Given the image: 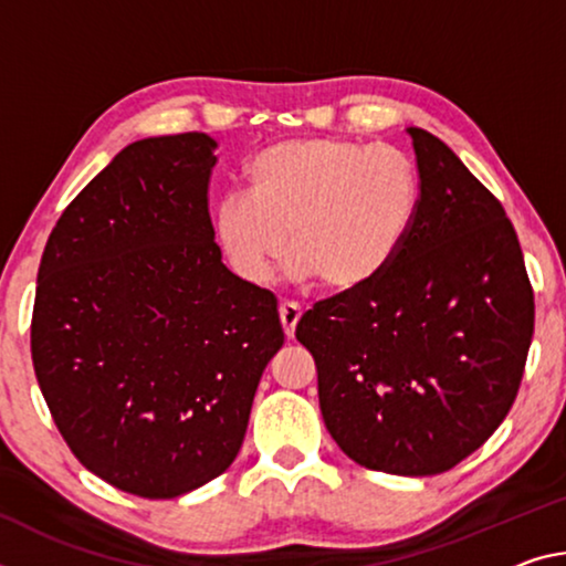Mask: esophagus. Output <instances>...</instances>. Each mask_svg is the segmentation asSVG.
I'll return each instance as SVG.
<instances>
[{"instance_id":"obj_1","label":"esophagus","mask_w":566,"mask_h":566,"mask_svg":"<svg viewBox=\"0 0 566 566\" xmlns=\"http://www.w3.org/2000/svg\"><path fill=\"white\" fill-rule=\"evenodd\" d=\"M302 317V307L297 302H282L280 304V319L284 327L286 337H294V329H297V322Z\"/></svg>"}]
</instances>
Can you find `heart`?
<instances>
[{
  "label": "heart",
  "mask_w": 566,
  "mask_h": 566,
  "mask_svg": "<svg viewBox=\"0 0 566 566\" xmlns=\"http://www.w3.org/2000/svg\"><path fill=\"white\" fill-rule=\"evenodd\" d=\"M247 193L213 209V239L249 282H264L292 244V272L353 292L390 266L420 209V176L392 146L302 138L249 160Z\"/></svg>",
  "instance_id": "heart-1"
}]
</instances>
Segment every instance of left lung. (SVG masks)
Segmentation results:
<instances>
[{"label":"left lung","mask_w":566,"mask_h":566,"mask_svg":"<svg viewBox=\"0 0 566 566\" xmlns=\"http://www.w3.org/2000/svg\"><path fill=\"white\" fill-rule=\"evenodd\" d=\"M420 209L378 280L304 312L319 410L365 469L436 476L489 441L516 400L534 292L516 231L441 138L408 128Z\"/></svg>","instance_id":"1"}]
</instances>
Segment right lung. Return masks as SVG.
<instances>
[{
  "mask_svg": "<svg viewBox=\"0 0 566 566\" xmlns=\"http://www.w3.org/2000/svg\"><path fill=\"white\" fill-rule=\"evenodd\" d=\"M217 140L125 146L44 247L32 363L55 426L95 476L174 499L221 476L244 441L276 300L221 262L209 217Z\"/></svg>",
  "mask_w": 566,
  "mask_h": 566,
  "instance_id": "add662e5",
  "label": "right lung"
}]
</instances>
